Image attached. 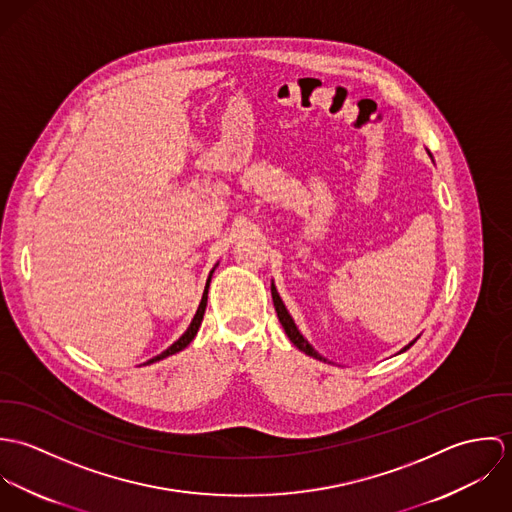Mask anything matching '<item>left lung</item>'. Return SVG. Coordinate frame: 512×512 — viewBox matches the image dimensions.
Instances as JSON below:
<instances>
[{
  "mask_svg": "<svg viewBox=\"0 0 512 512\" xmlns=\"http://www.w3.org/2000/svg\"><path fill=\"white\" fill-rule=\"evenodd\" d=\"M272 299H274V307H276L278 319H280V323H282V327H284V331H286V335L290 337V341H292L293 345H295L299 351H303L305 355H309V357H313V359H319V361H325V359L303 339V335L297 331V327H295V323H293L292 315L288 313V309H286L284 301L280 299V295H278V290H276L274 284H272ZM414 343H416V341H412V343H410L408 347H404L402 351L410 349Z\"/></svg>",
  "mask_w": 512,
  "mask_h": 512,
  "instance_id": "obj_1",
  "label": "left lung"
}]
</instances>
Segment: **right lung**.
<instances>
[{
  "mask_svg": "<svg viewBox=\"0 0 512 512\" xmlns=\"http://www.w3.org/2000/svg\"><path fill=\"white\" fill-rule=\"evenodd\" d=\"M215 272V270H213ZM213 272L209 274V280H207V286H205V292H203V299H201V303H199V309H197V313H195V317H193V321H191V325H189V329L169 347V349H165L161 355H157V357H153V359H149L146 365H151V363H155V361H161V359H165V357H169V355H175V353H179V351H183L193 339H195V335H197V331H199V327H201V321H203V315H205V307H207V295H209V284H211V276H213Z\"/></svg>",
  "mask_w": 512,
  "mask_h": 512,
  "instance_id": "right-lung-1",
  "label": "right lung"
}]
</instances>
